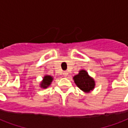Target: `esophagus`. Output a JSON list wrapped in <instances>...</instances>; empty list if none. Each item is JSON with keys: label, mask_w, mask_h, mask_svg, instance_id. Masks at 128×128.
Here are the masks:
<instances>
[{"label": "esophagus", "mask_w": 128, "mask_h": 128, "mask_svg": "<svg viewBox=\"0 0 128 128\" xmlns=\"http://www.w3.org/2000/svg\"><path fill=\"white\" fill-rule=\"evenodd\" d=\"M63 74H64V76H67L68 75V72H66V71H64V72H63Z\"/></svg>", "instance_id": "obj_1"}]
</instances>
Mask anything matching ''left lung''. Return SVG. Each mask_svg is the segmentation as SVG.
Segmentation results:
<instances>
[{
    "mask_svg": "<svg viewBox=\"0 0 128 128\" xmlns=\"http://www.w3.org/2000/svg\"><path fill=\"white\" fill-rule=\"evenodd\" d=\"M73 79L77 86L84 92L88 93L94 88L95 81L88 75L86 70L79 71L78 74L74 76Z\"/></svg>",
    "mask_w": 128,
    "mask_h": 128,
    "instance_id": "1",
    "label": "left lung"
}]
</instances>
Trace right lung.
<instances>
[{"instance_id": "add662e5", "label": "right lung", "mask_w": 128, "mask_h": 128, "mask_svg": "<svg viewBox=\"0 0 128 128\" xmlns=\"http://www.w3.org/2000/svg\"><path fill=\"white\" fill-rule=\"evenodd\" d=\"M52 80H53L52 76H49V75H46L43 78L42 81L41 82L40 87L43 88H46L51 84V82H52Z\"/></svg>"}]
</instances>
